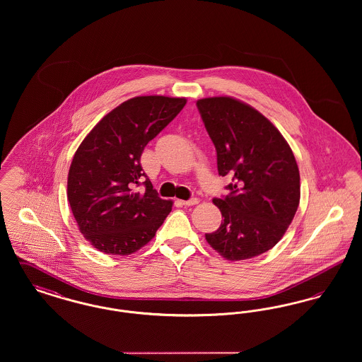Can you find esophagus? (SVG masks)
<instances>
[{
    "mask_svg": "<svg viewBox=\"0 0 362 362\" xmlns=\"http://www.w3.org/2000/svg\"><path fill=\"white\" fill-rule=\"evenodd\" d=\"M198 202H199L198 198H191L189 201H180V204L185 206H192V205H197Z\"/></svg>",
    "mask_w": 362,
    "mask_h": 362,
    "instance_id": "obj_1",
    "label": "esophagus"
}]
</instances>
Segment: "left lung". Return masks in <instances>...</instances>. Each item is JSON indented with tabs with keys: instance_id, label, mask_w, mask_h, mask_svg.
<instances>
[{
	"instance_id": "8db88e82",
	"label": "left lung",
	"mask_w": 362,
	"mask_h": 362,
	"mask_svg": "<svg viewBox=\"0 0 362 362\" xmlns=\"http://www.w3.org/2000/svg\"><path fill=\"white\" fill-rule=\"evenodd\" d=\"M217 152V168L229 175L230 192L214 198L223 221L205 238L228 260L254 258L285 235L300 204V173L286 139L250 104L229 96L197 102Z\"/></svg>"
}]
</instances>
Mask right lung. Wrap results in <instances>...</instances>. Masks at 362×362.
<instances>
[{
  "mask_svg": "<svg viewBox=\"0 0 362 362\" xmlns=\"http://www.w3.org/2000/svg\"><path fill=\"white\" fill-rule=\"evenodd\" d=\"M185 98L137 96L108 112L70 164L68 201L80 232L96 250L130 255L155 238L173 210L141 167L144 148L182 111ZM144 184L139 193L135 187Z\"/></svg>",
  "mask_w": 362,
  "mask_h": 362,
  "instance_id": "1",
  "label": "right lung"
}]
</instances>
